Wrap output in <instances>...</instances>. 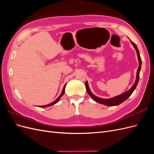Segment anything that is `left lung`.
Instances as JSON below:
<instances>
[{
	"label": "left lung",
	"mask_w": 154,
	"mask_h": 154,
	"mask_svg": "<svg viewBox=\"0 0 154 154\" xmlns=\"http://www.w3.org/2000/svg\"><path fill=\"white\" fill-rule=\"evenodd\" d=\"M130 42H131V44L133 45L134 48H135V49H136V51L137 58H138V60H139V67H138L137 71V75H136V82H135L134 84L132 85V87H131V88H130L129 91L123 93V94H122L119 95L118 96H116L114 97H112V98H110V99H103V98H100V97H98L94 96L91 92L90 88H89V87H88V85L87 82H85V87H86V90H87V93L92 97V99L93 100H94L95 101L97 102V103L103 104V105H107V106H110L118 105L122 103H123V102L125 101V100H127L129 97V96L132 94V92L135 90V88H136V86H137L138 82H139V72H140V71H141L142 61H141L140 54H139V50L137 49V45L135 44L133 42H132L131 40H130Z\"/></svg>",
	"instance_id": "1"
}]
</instances>
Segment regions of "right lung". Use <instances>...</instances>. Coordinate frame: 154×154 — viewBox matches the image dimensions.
Returning <instances> with one entry per match:
<instances>
[{
	"instance_id": "add662e5",
	"label": "right lung",
	"mask_w": 154,
	"mask_h": 154,
	"mask_svg": "<svg viewBox=\"0 0 154 154\" xmlns=\"http://www.w3.org/2000/svg\"><path fill=\"white\" fill-rule=\"evenodd\" d=\"M66 84L64 85V87H63V90H62V93H61V94L60 95V96L58 97V98L56 100L54 101H53V102H52V103H49V104H48V105H43V106H41L40 107H47V106H52V105H54L55 103H57V102L60 100V99L61 98V97L63 95V94H64V92H65V88H66Z\"/></svg>"
}]
</instances>
